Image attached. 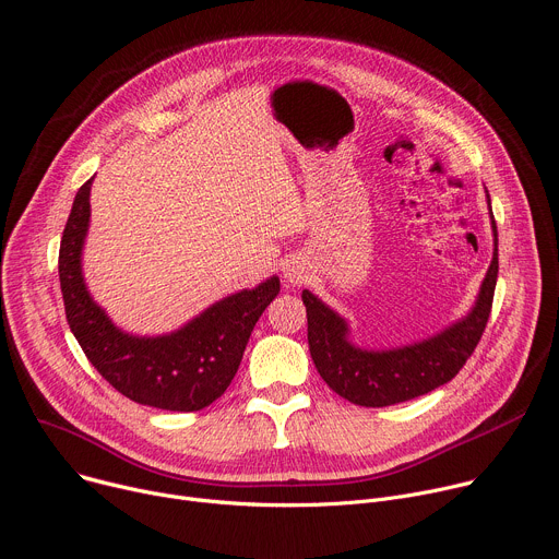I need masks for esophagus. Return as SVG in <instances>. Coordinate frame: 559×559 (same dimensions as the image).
Here are the masks:
<instances>
[{
	"label": "esophagus",
	"mask_w": 559,
	"mask_h": 559,
	"mask_svg": "<svg viewBox=\"0 0 559 559\" xmlns=\"http://www.w3.org/2000/svg\"><path fill=\"white\" fill-rule=\"evenodd\" d=\"M283 272H285V278H287L292 285H302V283L308 281V274H310L308 265L302 263V261H289Z\"/></svg>",
	"instance_id": "esophagus-1"
}]
</instances>
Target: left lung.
<instances>
[{
    "mask_svg": "<svg viewBox=\"0 0 559 559\" xmlns=\"http://www.w3.org/2000/svg\"><path fill=\"white\" fill-rule=\"evenodd\" d=\"M492 231V263L481 283V292L473 312L441 334L415 345L388 352H368L354 347L347 343L345 321L328 306H323L314 294L302 289L300 298L308 312L310 354L323 381L352 403L366 405V408H385V405L428 394L430 390L456 377V372L466 366L471 354L475 352L492 308L499 272L495 218Z\"/></svg>",
    "mask_w": 559,
    "mask_h": 559,
    "instance_id": "left-lung-1",
    "label": "left lung"
}]
</instances>
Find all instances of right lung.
Masks as SVG:
<instances>
[{
    "instance_id": "obj_1",
    "label": "right lung",
    "mask_w": 559,
    "mask_h": 559,
    "mask_svg": "<svg viewBox=\"0 0 559 559\" xmlns=\"http://www.w3.org/2000/svg\"><path fill=\"white\" fill-rule=\"evenodd\" d=\"M91 182L93 178L75 193L60 242V287L71 332L91 366L127 399L171 413L207 408L236 377L253 325L281 292L278 278L216 302L169 336L140 338L120 332L82 281Z\"/></svg>"
}]
</instances>
